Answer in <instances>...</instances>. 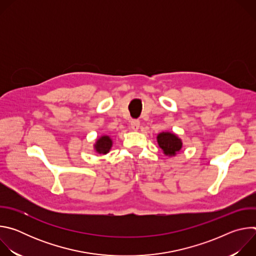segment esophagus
<instances>
[{"instance_id": "esophagus-1", "label": "esophagus", "mask_w": 256, "mask_h": 256, "mask_svg": "<svg viewBox=\"0 0 256 256\" xmlns=\"http://www.w3.org/2000/svg\"><path fill=\"white\" fill-rule=\"evenodd\" d=\"M130 128L132 130H138L140 128V122L138 120H132L130 122Z\"/></svg>"}]
</instances>
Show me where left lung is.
Listing matches in <instances>:
<instances>
[{
	"label": "left lung",
	"instance_id": "1",
	"mask_svg": "<svg viewBox=\"0 0 256 256\" xmlns=\"http://www.w3.org/2000/svg\"><path fill=\"white\" fill-rule=\"evenodd\" d=\"M159 147L166 156H175L182 148L181 140L174 134L163 132L157 136Z\"/></svg>",
	"mask_w": 256,
	"mask_h": 256
}]
</instances>
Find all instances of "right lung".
Wrapping results in <instances>:
<instances>
[{"mask_svg": "<svg viewBox=\"0 0 256 256\" xmlns=\"http://www.w3.org/2000/svg\"><path fill=\"white\" fill-rule=\"evenodd\" d=\"M112 140L110 138V136H100L94 144L95 151L98 154H103V155L107 154L109 152V150L112 149Z\"/></svg>", "mask_w": 256, "mask_h": 256, "instance_id": "obj_1", "label": "right lung"}]
</instances>
